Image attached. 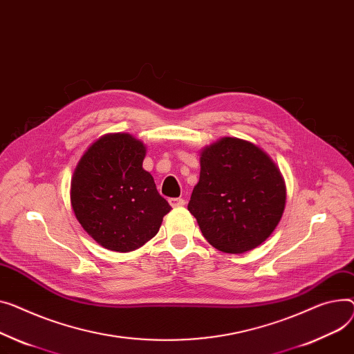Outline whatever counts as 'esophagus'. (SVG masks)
<instances>
[{"mask_svg":"<svg viewBox=\"0 0 354 354\" xmlns=\"http://www.w3.org/2000/svg\"><path fill=\"white\" fill-rule=\"evenodd\" d=\"M169 203L172 207H179V206H183L185 205V201L182 198H171L169 199Z\"/></svg>","mask_w":354,"mask_h":354,"instance_id":"esophagus-1","label":"esophagus"}]
</instances>
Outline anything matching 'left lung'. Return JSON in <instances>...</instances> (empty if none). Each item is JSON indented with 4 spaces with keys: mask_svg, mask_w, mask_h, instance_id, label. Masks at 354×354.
I'll use <instances>...</instances> for the list:
<instances>
[{
    "mask_svg": "<svg viewBox=\"0 0 354 354\" xmlns=\"http://www.w3.org/2000/svg\"><path fill=\"white\" fill-rule=\"evenodd\" d=\"M187 205L205 239L225 253L262 245L279 225L286 185L272 158L249 140L225 136L201 151Z\"/></svg>",
    "mask_w": 354,
    "mask_h": 354,
    "instance_id": "obj_1",
    "label": "left lung"
}]
</instances>
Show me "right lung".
<instances>
[{"mask_svg":"<svg viewBox=\"0 0 354 354\" xmlns=\"http://www.w3.org/2000/svg\"><path fill=\"white\" fill-rule=\"evenodd\" d=\"M147 147L131 133H106L81 156L71 206L89 236L113 252H132L158 233L172 209L142 168Z\"/></svg>","mask_w":354,"mask_h":354,"instance_id":"add662e5","label":"right lung"}]
</instances>
